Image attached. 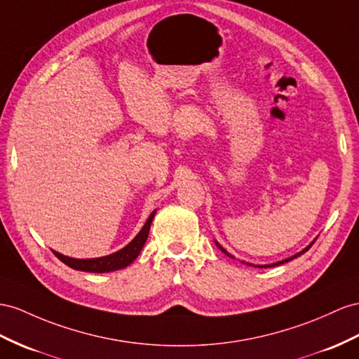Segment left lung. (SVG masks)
Returning <instances> with one entry per match:
<instances>
[{
  "label": "left lung",
  "mask_w": 359,
  "mask_h": 359,
  "mask_svg": "<svg viewBox=\"0 0 359 359\" xmlns=\"http://www.w3.org/2000/svg\"><path fill=\"white\" fill-rule=\"evenodd\" d=\"M316 243V240L314 241H312L308 247H305V249H303L302 252H299V253H296V255H294V256H291V258H287V259H283V261H279V262H274V264H269V265H253V267H258V269H269V267H276V265H280V264H283V262H288V261H291V259H294V258H297V256H300V255H303V253H305V252H308L309 249H311V245L312 244H314ZM215 244H217V247H218V249L219 250H222L223 253H226L227 256H229V258H233V256L232 255H229L224 249H223V247L222 245H219L217 241H215ZM247 265H252V264H247Z\"/></svg>",
  "instance_id": "1"
}]
</instances>
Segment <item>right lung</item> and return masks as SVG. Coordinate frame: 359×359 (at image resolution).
<instances>
[{"label":"right lung","mask_w":359,"mask_h":359,"mask_svg":"<svg viewBox=\"0 0 359 359\" xmlns=\"http://www.w3.org/2000/svg\"><path fill=\"white\" fill-rule=\"evenodd\" d=\"M154 214H156V210H153L149 219L145 222L144 227L140 231V233H137L133 240L124 247V249L118 250L112 255L101 256V258H92V259H76V258H69V256H65V255L54 252V250H53V253L56 255L63 264H67L68 267L74 269V270H80V271L109 273V271L121 270V269L127 267V265H130L137 258V255L141 253L147 238H149L150 226H151V222L154 218Z\"/></svg>","instance_id":"right-lung-1"}]
</instances>
